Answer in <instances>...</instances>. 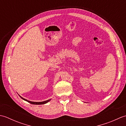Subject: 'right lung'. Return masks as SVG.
Instances as JSON below:
<instances>
[{"label": "right lung", "mask_w": 126, "mask_h": 126, "mask_svg": "<svg viewBox=\"0 0 126 126\" xmlns=\"http://www.w3.org/2000/svg\"><path fill=\"white\" fill-rule=\"evenodd\" d=\"M20 97L22 98L23 100H25L26 101L28 102H29L30 103H31V104H45V103H47V102H48L49 101H50V100H47V101H43V102H32V101H28L27 100H26V99L24 98L23 97H21L20 96H19Z\"/></svg>", "instance_id": "obj_1"}]
</instances>
